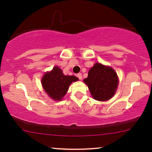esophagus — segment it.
<instances>
[{
    "label": "esophagus",
    "instance_id": "esophagus-1",
    "mask_svg": "<svg viewBox=\"0 0 152 152\" xmlns=\"http://www.w3.org/2000/svg\"><path fill=\"white\" fill-rule=\"evenodd\" d=\"M76 76H77V77L79 78L80 80H81L82 79V74H81V73H78V74L76 75Z\"/></svg>",
    "mask_w": 152,
    "mask_h": 152
}]
</instances>
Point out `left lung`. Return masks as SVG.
I'll return each instance as SVG.
<instances>
[{
	"mask_svg": "<svg viewBox=\"0 0 152 152\" xmlns=\"http://www.w3.org/2000/svg\"><path fill=\"white\" fill-rule=\"evenodd\" d=\"M94 99L101 102L109 100L114 96L118 84L116 71L110 66L96 63L83 80Z\"/></svg>",
	"mask_w": 152,
	"mask_h": 152,
	"instance_id": "1",
	"label": "left lung"
}]
</instances>
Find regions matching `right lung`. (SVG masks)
Masks as SVG:
<instances>
[{
    "label": "right lung",
    "instance_id": "obj_1",
    "mask_svg": "<svg viewBox=\"0 0 152 152\" xmlns=\"http://www.w3.org/2000/svg\"><path fill=\"white\" fill-rule=\"evenodd\" d=\"M78 80L74 76H66L60 68L55 66L52 71L43 75L41 83L43 90L50 98L61 101L67 93L71 83Z\"/></svg>",
    "mask_w": 152,
    "mask_h": 152
}]
</instances>
